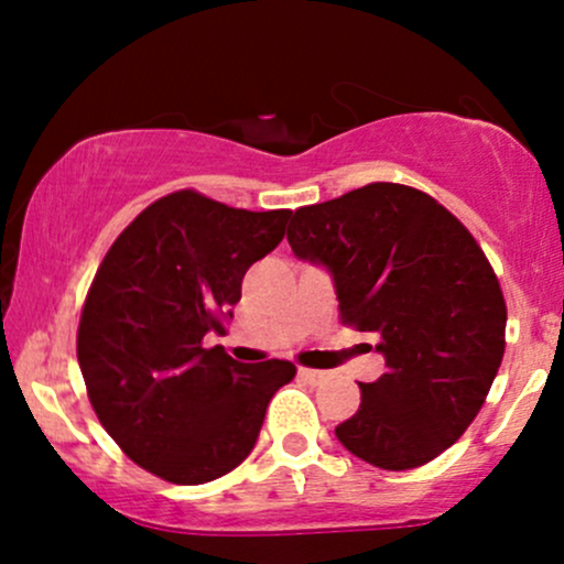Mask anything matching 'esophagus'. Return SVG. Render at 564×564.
<instances>
[{
	"label": "esophagus",
	"instance_id": "1",
	"mask_svg": "<svg viewBox=\"0 0 564 564\" xmlns=\"http://www.w3.org/2000/svg\"><path fill=\"white\" fill-rule=\"evenodd\" d=\"M300 377L310 384H321V381L328 379L326 371H315V368H300Z\"/></svg>",
	"mask_w": 564,
	"mask_h": 564
}]
</instances>
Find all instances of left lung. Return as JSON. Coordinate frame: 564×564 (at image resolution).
<instances>
[{"label": "left lung", "mask_w": 564, "mask_h": 564, "mask_svg": "<svg viewBox=\"0 0 564 564\" xmlns=\"http://www.w3.org/2000/svg\"><path fill=\"white\" fill-rule=\"evenodd\" d=\"M286 238L300 260L332 273L341 323L381 339L387 373L360 384L339 443L390 471L451 448L480 413L507 345V302L480 243L443 204L398 183L302 206Z\"/></svg>", "instance_id": "left-lung-1"}]
</instances>
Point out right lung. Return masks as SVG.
I'll use <instances>...</instances> for the list:
<instances>
[{
    "label": "right lung",
    "mask_w": 564,
    "mask_h": 564,
    "mask_svg": "<svg viewBox=\"0 0 564 564\" xmlns=\"http://www.w3.org/2000/svg\"><path fill=\"white\" fill-rule=\"evenodd\" d=\"M291 212H246L177 191L142 209L108 249L84 302L76 358L106 432L174 485L228 475L260 437L289 360L238 364L223 347L246 270L283 241Z\"/></svg>",
    "instance_id": "1"
}]
</instances>
